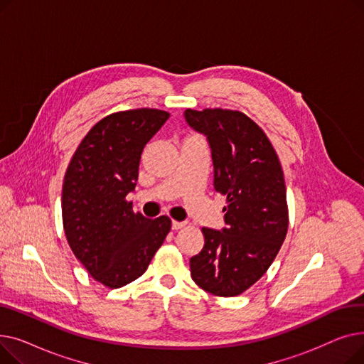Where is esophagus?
Returning <instances> with one entry per match:
<instances>
[{
	"label": "esophagus",
	"instance_id": "obj_1",
	"mask_svg": "<svg viewBox=\"0 0 364 364\" xmlns=\"http://www.w3.org/2000/svg\"><path fill=\"white\" fill-rule=\"evenodd\" d=\"M186 225V223H180V221H172V230H180Z\"/></svg>",
	"mask_w": 364,
	"mask_h": 364
}]
</instances>
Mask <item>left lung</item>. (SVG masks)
Instances as JSON below:
<instances>
[{
    "label": "left lung",
    "instance_id": "1",
    "mask_svg": "<svg viewBox=\"0 0 364 364\" xmlns=\"http://www.w3.org/2000/svg\"><path fill=\"white\" fill-rule=\"evenodd\" d=\"M211 144L214 187L225 196L223 232L202 228L203 250L192 279L217 296H236L258 282L279 254L289 225L283 169L262 128L240 110L184 112Z\"/></svg>",
    "mask_w": 364,
    "mask_h": 364
}]
</instances>
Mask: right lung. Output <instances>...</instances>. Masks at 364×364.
Masks as SVG:
<instances>
[{
  "label": "right lung",
  "instance_id": "1",
  "mask_svg": "<svg viewBox=\"0 0 364 364\" xmlns=\"http://www.w3.org/2000/svg\"><path fill=\"white\" fill-rule=\"evenodd\" d=\"M169 113L128 109L107 114L76 147L62 190L63 230L73 255L94 280L117 289L139 279L171 230V220L132 211L146 143Z\"/></svg>",
  "mask_w": 364,
  "mask_h": 364
}]
</instances>
